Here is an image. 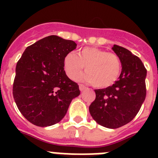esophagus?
Segmentation results:
<instances>
[{
  "label": "esophagus",
  "instance_id": "esophagus-1",
  "mask_svg": "<svg viewBox=\"0 0 158 158\" xmlns=\"http://www.w3.org/2000/svg\"><path fill=\"white\" fill-rule=\"evenodd\" d=\"M79 89H80L81 92H83V91H85V90L86 87L84 85H82V84H80V85H79Z\"/></svg>",
  "mask_w": 158,
  "mask_h": 158
}]
</instances>
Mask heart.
<instances>
[{
    "label": "heart",
    "mask_w": 158,
    "mask_h": 158,
    "mask_svg": "<svg viewBox=\"0 0 158 158\" xmlns=\"http://www.w3.org/2000/svg\"><path fill=\"white\" fill-rule=\"evenodd\" d=\"M64 69L71 80L81 74L85 66V73L80 79L97 88H107L118 80L122 70L120 58L116 54L96 47H85L77 54L65 57Z\"/></svg>",
    "instance_id": "heart-1"
}]
</instances>
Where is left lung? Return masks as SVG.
<instances>
[{
	"label": "left lung",
	"instance_id": "1",
	"mask_svg": "<svg viewBox=\"0 0 158 158\" xmlns=\"http://www.w3.org/2000/svg\"><path fill=\"white\" fill-rule=\"evenodd\" d=\"M112 50L120 58L122 72L111 86L95 89L89 112L98 124L115 129L131 122L140 110L146 96V69L127 49L114 45Z\"/></svg>",
	"mask_w": 158,
	"mask_h": 158
}]
</instances>
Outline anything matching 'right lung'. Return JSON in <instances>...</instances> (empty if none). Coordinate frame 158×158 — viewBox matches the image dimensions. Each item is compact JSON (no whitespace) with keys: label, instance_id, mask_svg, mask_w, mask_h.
<instances>
[{"label":"right lung","instance_id":"1","mask_svg":"<svg viewBox=\"0 0 158 158\" xmlns=\"http://www.w3.org/2000/svg\"><path fill=\"white\" fill-rule=\"evenodd\" d=\"M72 40L50 35L26 48L17 62L12 94L18 109L38 127L62 120L79 86L64 70V59L76 49Z\"/></svg>","mask_w":158,"mask_h":158}]
</instances>
